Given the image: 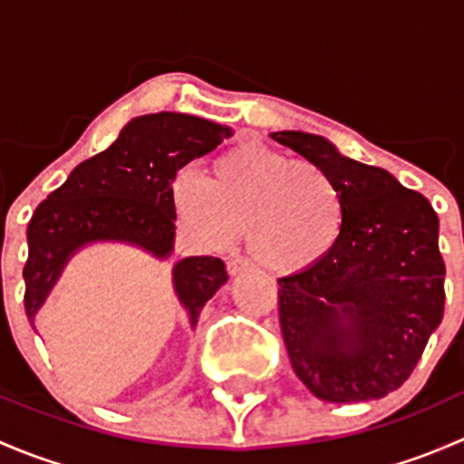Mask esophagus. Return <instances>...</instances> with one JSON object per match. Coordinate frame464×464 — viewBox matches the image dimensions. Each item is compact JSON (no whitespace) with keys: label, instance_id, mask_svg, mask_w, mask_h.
I'll return each mask as SVG.
<instances>
[{"label":"esophagus","instance_id":"obj_1","mask_svg":"<svg viewBox=\"0 0 464 464\" xmlns=\"http://www.w3.org/2000/svg\"><path fill=\"white\" fill-rule=\"evenodd\" d=\"M227 269H228V274H231V276L242 274V271L251 269V260L245 258V256H233V258L227 262Z\"/></svg>","mask_w":464,"mask_h":464}]
</instances>
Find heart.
<instances>
[{"label":"heart","mask_w":464,"mask_h":464,"mask_svg":"<svg viewBox=\"0 0 464 464\" xmlns=\"http://www.w3.org/2000/svg\"><path fill=\"white\" fill-rule=\"evenodd\" d=\"M177 222L213 249L246 233L251 256L276 274L321 262L341 242L345 195L327 168L246 139L215 157L204 179L179 172L170 184Z\"/></svg>","instance_id":"heart-1"}]
</instances>
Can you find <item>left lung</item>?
Listing matches in <instances>:
<instances>
[{
    "label": "left lung",
    "instance_id": "1",
    "mask_svg": "<svg viewBox=\"0 0 464 464\" xmlns=\"http://www.w3.org/2000/svg\"><path fill=\"white\" fill-rule=\"evenodd\" d=\"M271 139L327 168L345 195V228L330 256L278 278V319L298 379L319 400H379L397 391L444 314L438 215L383 168L343 157L323 137Z\"/></svg>",
    "mask_w": 464,
    "mask_h": 464
}]
</instances>
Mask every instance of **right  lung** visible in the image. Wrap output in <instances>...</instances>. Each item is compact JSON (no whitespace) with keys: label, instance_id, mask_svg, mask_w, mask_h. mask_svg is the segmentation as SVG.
Wrapping results in <instances>:
<instances>
[{"label":"right lung","instance_id":"obj_1","mask_svg":"<svg viewBox=\"0 0 464 464\" xmlns=\"http://www.w3.org/2000/svg\"><path fill=\"white\" fill-rule=\"evenodd\" d=\"M228 134V128L198 116L159 111L130 121L110 148L73 168L69 179L37 206L26 228L29 258L22 274L31 325L64 262L87 242H132L166 258L175 237L172 179ZM172 276L193 325L204 303L228 280L224 262L213 256L177 262Z\"/></svg>","mask_w":464,"mask_h":464}]
</instances>
